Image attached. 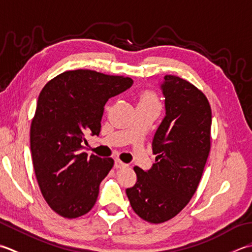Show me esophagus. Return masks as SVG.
I'll return each mask as SVG.
<instances>
[{
  "instance_id": "obj_1",
  "label": "esophagus",
  "mask_w": 252,
  "mask_h": 252,
  "mask_svg": "<svg viewBox=\"0 0 252 252\" xmlns=\"http://www.w3.org/2000/svg\"><path fill=\"white\" fill-rule=\"evenodd\" d=\"M114 166L116 167V168H122V167H126V166H128L126 163H124V162H122L120 158H116L115 160V162H114Z\"/></svg>"
}]
</instances>
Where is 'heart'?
<instances>
[{
    "label": "heart",
    "mask_w": 252,
    "mask_h": 252,
    "mask_svg": "<svg viewBox=\"0 0 252 252\" xmlns=\"http://www.w3.org/2000/svg\"><path fill=\"white\" fill-rule=\"evenodd\" d=\"M139 104H158L155 92L151 90L142 91L139 94Z\"/></svg>",
    "instance_id": "b5f03b06"
}]
</instances>
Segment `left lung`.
I'll return each instance as SVG.
<instances>
[{
	"label": "left lung",
	"instance_id": "left-lung-1",
	"mask_svg": "<svg viewBox=\"0 0 252 252\" xmlns=\"http://www.w3.org/2000/svg\"><path fill=\"white\" fill-rule=\"evenodd\" d=\"M166 115L152 141L156 163L135 166L137 182L126 189L133 211L149 223L173 219L196 192L211 148L212 112L196 86L166 75L161 85Z\"/></svg>",
	"mask_w": 252,
	"mask_h": 252
}]
</instances>
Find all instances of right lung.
Masks as SVG:
<instances>
[{"label": "right lung", "mask_w": 252, "mask_h": 252, "mask_svg": "<svg viewBox=\"0 0 252 252\" xmlns=\"http://www.w3.org/2000/svg\"><path fill=\"white\" fill-rule=\"evenodd\" d=\"M132 79L89 69L64 71L43 87L30 126L34 174L45 201L65 219L88 213L112 158L88 157L86 135L99 136L104 105Z\"/></svg>", "instance_id": "right-lung-1"}]
</instances>
